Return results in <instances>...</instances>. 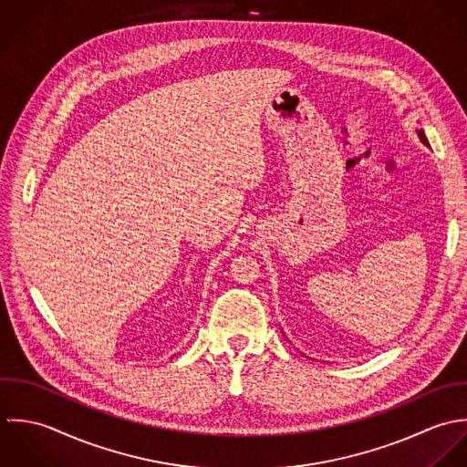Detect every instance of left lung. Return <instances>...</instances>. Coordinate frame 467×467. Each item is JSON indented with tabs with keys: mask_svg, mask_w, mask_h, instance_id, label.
<instances>
[{
	"mask_svg": "<svg viewBox=\"0 0 467 467\" xmlns=\"http://www.w3.org/2000/svg\"><path fill=\"white\" fill-rule=\"evenodd\" d=\"M417 135H419V139H420V142H422L424 146H430V142H428V139H426L424 130H417Z\"/></svg>",
	"mask_w": 467,
	"mask_h": 467,
	"instance_id": "left-lung-1",
	"label": "left lung"
}]
</instances>
